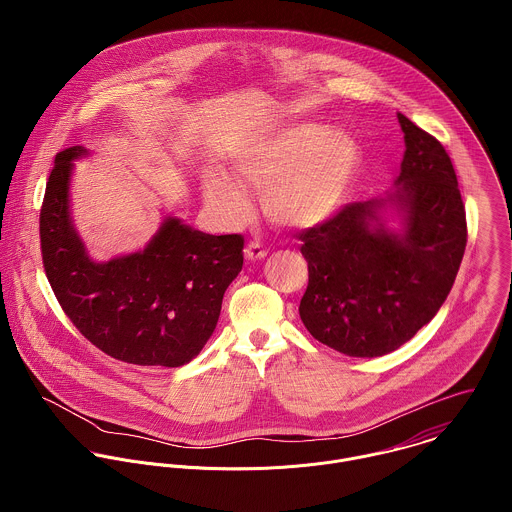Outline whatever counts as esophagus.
<instances>
[{"label":"esophagus","mask_w":512,"mask_h":512,"mask_svg":"<svg viewBox=\"0 0 512 512\" xmlns=\"http://www.w3.org/2000/svg\"><path fill=\"white\" fill-rule=\"evenodd\" d=\"M244 256L246 260L254 262V260H262L268 256V250L260 244V242H248V246L244 248Z\"/></svg>","instance_id":"esophagus-1"}]
</instances>
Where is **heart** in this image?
I'll return each mask as SVG.
<instances>
[{
  "label": "heart",
  "mask_w": 512,
  "mask_h": 512,
  "mask_svg": "<svg viewBox=\"0 0 512 512\" xmlns=\"http://www.w3.org/2000/svg\"><path fill=\"white\" fill-rule=\"evenodd\" d=\"M359 167L361 149L351 136L299 124L246 144L232 159L236 179L215 169L205 177L203 195L209 211L228 226L248 217L246 187L262 191V209L272 222L307 228L339 211Z\"/></svg>",
  "instance_id": "1"
}]
</instances>
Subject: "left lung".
<instances>
[{"mask_svg": "<svg viewBox=\"0 0 512 512\" xmlns=\"http://www.w3.org/2000/svg\"><path fill=\"white\" fill-rule=\"evenodd\" d=\"M398 122L406 151L394 189L299 234L309 270L299 317L319 343L347 357L388 355L430 323L467 244L447 151L404 114Z\"/></svg>", "mask_w": 512, "mask_h": 512, "instance_id": "1", "label": "left lung"}]
</instances>
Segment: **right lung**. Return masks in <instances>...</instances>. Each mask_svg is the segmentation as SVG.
<instances>
[{
	"label": "right lung",
	"instance_id": "add662e5",
	"mask_svg": "<svg viewBox=\"0 0 512 512\" xmlns=\"http://www.w3.org/2000/svg\"><path fill=\"white\" fill-rule=\"evenodd\" d=\"M55 157L41 207V254L49 284L74 327L106 355L140 366H183L211 339L222 295L242 270L244 238L213 236L165 217L144 250L90 258L71 217L74 163Z\"/></svg>",
	"mask_w": 512,
	"mask_h": 512
}]
</instances>
